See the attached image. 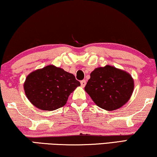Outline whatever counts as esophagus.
<instances>
[{
    "instance_id": "1",
    "label": "esophagus",
    "mask_w": 157,
    "mask_h": 157,
    "mask_svg": "<svg viewBox=\"0 0 157 157\" xmlns=\"http://www.w3.org/2000/svg\"><path fill=\"white\" fill-rule=\"evenodd\" d=\"M80 83H81V86L82 87H84L86 85V81L85 80H82L80 82Z\"/></svg>"
}]
</instances>
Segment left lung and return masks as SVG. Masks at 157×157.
I'll use <instances>...</instances> for the list:
<instances>
[{
  "mask_svg": "<svg viewBox=\"0 0 157 157\" xmlns=\"http://www.w3.org/2000/svg\"><path fill=\"white\" fill-rule=\"evenodd\" d=\"M134 87V79L130 74L106 65L91 72L85 90L98 107L113 111L129 101Z\"/></svg>",
  "mask_w": 157,
  "mask_h": 157,
  "instance_id": "1",
  "label": "left lung"
}]
</instances>
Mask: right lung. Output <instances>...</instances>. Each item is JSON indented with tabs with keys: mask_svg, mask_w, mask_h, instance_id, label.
<instances>
[{
	"mask_svg": "<svg viewBox=\"0 0 157 157\" xmlns=\"http://www.w3.org/2000/svg\"><path fill=\"white\" fill-rule=\"evenodd\" d=\"M80 85L73 75L54 65L32 72L24 83L28 100L35 107L52 111L63 107L70 94Z\"/></svg>",
	"mask_w": 157,
	"mask_h": 157,
	"instance_id": "right-lung-1",
	"label": "right lung"
}]
</instances>
